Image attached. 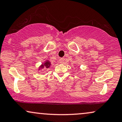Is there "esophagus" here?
<instances>
[{
	"label": "esophagus",
	"mask_w": 122,
	"mask_h": 122,
	"mask_svg": "<svg viewBox=\"0 0 122 122\" xmlns=\"http://www.w3.org/2000/svg\"><path fill=\"white\" fill-rule=\"evenodd\" d=\"M64 61H65V59H64V58H61V59H59V62H60V63H61V64L63 63L64 62Z\"/></svg>",
	"instance_id": "esophagus-1"
}]
</instances>
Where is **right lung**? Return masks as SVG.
I'll use <instances>...</instances> for the list:
<instances>
[{"mask_svg": "<svg viewBox=\"0 0 122 122\" xmlns=\"http://www.w3.org/2000/svg\"><path fill=\"white\" fill-rule=\"evenodd\" d=\"M50 65H51V63H50V61H46V62L44 63V64H42L41 65V67H40V69L39 70H41V68H43L44 67H46V68H48L50 66Z\"/></svg>", "mask_w": 122, "mask_h": 122, "instance_id": "add662e5", "label": "right lung"}]
</instances>
